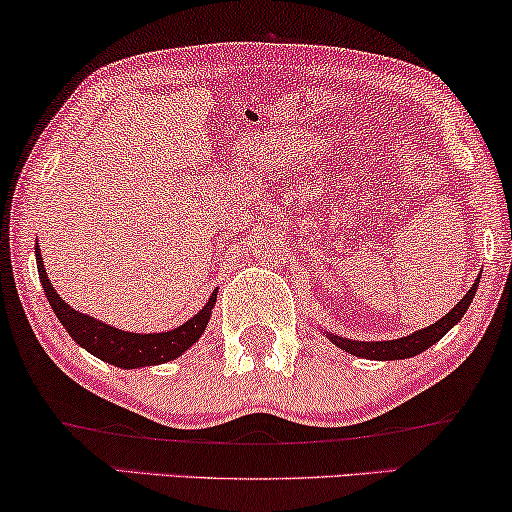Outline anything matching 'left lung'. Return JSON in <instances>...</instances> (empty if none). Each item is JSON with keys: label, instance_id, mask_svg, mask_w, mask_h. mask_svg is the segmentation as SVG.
I'll return each instance as SVG.
<instances>
[{"label": "left lung", "instance_id": "obj_1", "mask_svg": "<svg viewBox=\"0 0 512 512\" xmlns=\"http://www.w3.org/2000/svg\"><path fill=\"white\" fill-rule=\"evenodd\" d=\"M478 283H480V278L475 280L471 290L464 294V299L459 301V304L452 308V311L445 315V318L434 322V325H429L427 329L413 331L410 336L394 338V341H348V338L331 336V334H329V338L341 350L350 352V355H357V357H366V359H406V357H415L427 348H431V345H434L436 341H441V338L448 334V329L455 327L457 322L464 318L466 308L471 306V301L475 297V290H478Z\"/></svg>", "mask_w": 512, "mask_h": 512}]
</instances>
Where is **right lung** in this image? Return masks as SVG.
<instances>
[{"label":"right lung","mask_w":512,"mask_h":512,"mask_svg":"<svg viewBox=\"0 0 512 512\" xmlns=\"http://www.w3.org/2000/svg\"><path fill=\"white\" fill-rule=\"evenodd\" d=\"M34 250H37V269L43 292H46L50 306H53L62 327L69 331L71 338H74L78 345H83L85 350L92 352V355L99 359H104V362L120 366V369H139V366L164 364L181 357L192 343H197V338L204 334L208 320H211V308L218 294H213V297L208 299V304L201 308L194 318L187 320L185 325L171 331H162V334H132V331L109 327L104 325V322L90 318V315L74 311V308L53 290V283H50L46 269H43L39 246Z\"/></svg>","instance_id":"add662e5"}]
</instances>
